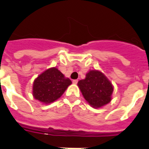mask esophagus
Masks as SVG:
<instances>
[{
    "label": "esophagus",
    "instance_id": "esophagus-1",
    "mask_svg": "<svg viewBox=\"0 0 149 149\" xmlns=\"http://www.w3.org/2000/svg\"><path fill=\"white\" fill-rule=\"evenodd\" d=\"M72 82H73V84H77V82H78V80H77V79H76V80H73V81H72Z\"/></svg>",
    "mask_w": 149,
    "mask_h": 149
}]
</instances>
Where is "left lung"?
<instances>
[{"label":"left lung","instance_id":"obj_1","mask_svg":"<svg viewBox=\"0 0 149 149\" xmlns=\"http://www.w3.org/2000/svg\"><path fill=\"white\" fill-rule=\"evenodd\" d=\"M77 86L85 100L94 108H100L111 101L113 86L100 71L89 70Z\"/></svg>","mask_w":149,"mask_h":149}]
</instances>
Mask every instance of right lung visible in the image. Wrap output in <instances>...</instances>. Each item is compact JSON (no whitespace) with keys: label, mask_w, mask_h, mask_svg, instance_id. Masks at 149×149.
<instances>
[{"label":"right lung","mask_w":149,"mask_h":149,"mask_svg":"<svg viewBox=\"0 0 149 149\" xmlns=\"http://www.w3.org/2000/svg\"><path fill=\"white\" fill-rule=\"evenodd\" d=\"M72 81L56 67L50 68L34 80L33 96L43 104H51L64 93Z\"/></svg>","instance_id":"right-lung-1"}]
</instances>
